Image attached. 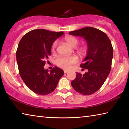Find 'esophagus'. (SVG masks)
Returning <instances> with one entry per match:
<instances>
[{
	"mask_svg": "<svg viewBox=\"0 0 129 129\" xmlns=\"http://www.w3.org/2000/svg\"><path fill=\"white\" fill-rule=\"evenodd\" d=\"M64 73H67L69 71H68V70H66V69H65V70H64Z\"/></svg>",
	"mask_w": 129,
	"mask_h": 129,
	"instance_id": "34e87169",
	"label": "esophagus"
}]
</instances>
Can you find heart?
<instances>
[{
    "instance_id": "heart-1",
    "label": "heart",
    "mask_w": 129,
    "mask_h": 129,
    "mask_svg": "<svg viewBox=\"0 0 129 129\" xmlns=\"http://www.w3.org/2000/svg\"><path fill=\"white\" fill-rule=\"evenodd\" d=\"M64 41L70 46L75 47L78 44V40L73 36H67L64 38ZM57 47V42L54 41L51 47V51L52 52H54L56 51ZM81 51L84 52L85 51V48H81L80 49ZM77 62V57L75 56H65V57H59L56 60V64L61 68L65 69H68L72 67V65L75 64Z\"/></svg>"
}]
</instances>
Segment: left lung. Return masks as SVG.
<instances>
[{
    "mask_svg": "<svg viewBox=\"0 0 129 129\" xmlns=\"http://www.w3.org/2000/svg\"><path fill=\"white\" fill-rule=\"evenodd\" d=\"M69 34L82 37L88 46L84 62L80 65L82 69H88V72L84 75L76 73L71 85L78 93L92 94L101 88L110 73L113 56L112 43L105 33L93 27L83 28Z\"/></svg>",
    "mask_w": 129,
    "mask_h": 129,
    "instance_id": "8db88e82",
    "label": "left lung"
}]
</instances>
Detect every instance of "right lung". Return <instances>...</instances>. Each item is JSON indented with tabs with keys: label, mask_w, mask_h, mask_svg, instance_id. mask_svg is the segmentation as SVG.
Here are the masks:
<instances>
[{
	"label": "right lung",
	"mask_w": 129,
	"mask_h": 129,
	"mask_svg": "<svg viewBox=\"0 0 129 129\" xmlns=\"http://www.w3.org/2000/svg\"><path fill=\"white\" fill-rule=\"evenodd\" d=\"M63 32L44 29L28 32L19 43L16 61L19 74L28 88L39 95H47L56 89L64 71L54 67L51 71L44 68L45 60L51 54L52 45Z\"/></svg>",
	"instance_id": "add662e5"
}]
</instances>
